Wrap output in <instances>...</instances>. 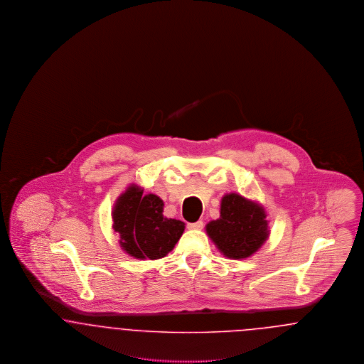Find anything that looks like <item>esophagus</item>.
Here are the masks:
<instances>
[{"mask_svg":"<svg viewBox=\"0 0 364 364\" xmlns=\"http://www.w3.org/2000/svg\"><path fill=\"white\" fill-rule=\"evenodd\" d=\"M187 228H188V229H193V230H200V229L203 228V223H202V221H196V223L188 224Z\"/></svg>","mask_w":364,"mask_h":364,"instance_id":"1","label":"esophagus"}]
</instances>
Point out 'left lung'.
Instances as JSON below:
<instances>
[{"mask_svg": "<svg viewBox=\"0 0 364 364\" xmlns=\"http://www.w3.org/2000/svg\"><path fill=\"white\" fill-rule=\"evenodd\" d=\"M206 233L228 259H247L258 252L270 236L266 208L237 192L225 193L220 218L208 223Z\"/></svg>", "mask_w": 364, "mask_h": 364, "instance_id": "1", "label": "left lung"}]
</instances>
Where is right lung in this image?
I'll return each instance as SVG.
<instances>
[{
	"instance_id": "right-lung-1",
	"label": "right lung",
	"mask_w": 364,
	"mask_h": 364,
	"mask_svg": "<svg viewBox=\"0 0 364 364\" xmlns=\"http://www.w3.org/2000/svg\"><path fill=\"white\" fill-rule=\"evenodd\" d=\"M112 220L122 251L140 260L166 257L186 229L183 221L164 215V200L158 195H144L135 183L117 196Z\"/></svg>"
}]
</instances>
